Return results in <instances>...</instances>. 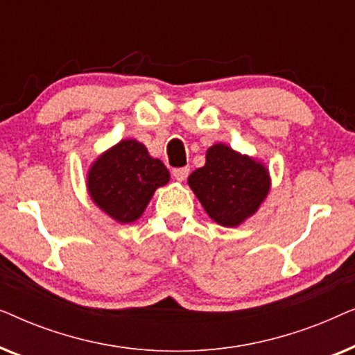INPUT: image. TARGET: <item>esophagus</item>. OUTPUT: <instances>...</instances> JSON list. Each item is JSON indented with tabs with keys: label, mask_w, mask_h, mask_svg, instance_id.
<instances>
[{
	"label": "esophagus",
	"mask_w": 355,
	"mask_h": 355,
	"mask_svg": "<svg viewBox=\"0 0 355 355\" xmlns=\"http://www.w3.org/2000/svg\"><path fill=\"white\" fill-rule=\"evenodd\" d=\"M189 171H191V169H189L187 166L186 168H181V169H174L173 176H174V179H176V181L184 182L187 179V176H189Z\"/></svg>",
	"instance_id": "1"
}]
</instances>
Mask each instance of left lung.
I'll return each instance as SVG.
<instances>
[{
    "label": "left lung",
    "mask_w": 355,
    "mask_h": 355,
    "mask_svg": "<svg viewBox=\"0 0 355 355\" xmlns=\"http://www.w3.org/2000/svg\"><path fill=\"white\" fill-rule=\"evenodd\" d=\"M203 210L225 227H237L254 216L271 189L268 168L259 159L215 144L207 150L205 166L187 179Z\"/></svg>",
    "instance_id": "1"
}]
</instances>
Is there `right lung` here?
<instances>
[{"mask_svg": "<svg viewBox=\"0 0 355 355\" xmlns=\"http://www.w3.org/2000/svg\"><path fill=\"white\" fill-rule=\"evenodd\" d=\"M162 159L135 139H124L100 153L87 171V192L105 215L129 225L144 215L158 187L169 182Z\"/></svg>", "mask_w": 355, "mask_h": 355, "instance_id": "1", "label": "right lung"}]
</instances>
